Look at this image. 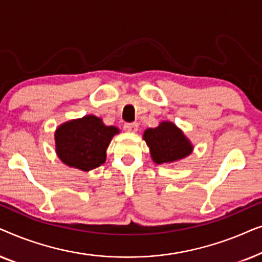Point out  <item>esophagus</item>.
Listing matches in <instances>:
<instances>
[{
  "mask_svg": "<svg viewBox=\"0 0 262 262\" xmlns=\"http://www.w3.org/2000/svg\"><path fill=\"white\" fill-rule=\"evenodd\" d=\"M124 130L127 132H131V134H135V132L138 131V124L137 123H127L124 125Z\"/></svg>",
  "mask_w": 262,
  "mask_h": 262,
  "instance_id": "esophagus-1",
  "label": "esophagus"
}]
</instances>
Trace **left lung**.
<instances>
[{"mask_svg": "<svg viewBox=\"0 0 262 262\" xmlns=\"http://www.w3.org/2000/svg\"><path fill=\"white\" fill-rule=\"evenodd\" d=\"M150 156L157 164L173 163L184 160L193 152L192 142L186 137L184 131L171 121H161L159 126L146 128L143 134Z\"/></svg>", "mask_w": 262, "mask_h": 262, "instance_id": "left-lung-1", "label": "left lung"}]
</instances>
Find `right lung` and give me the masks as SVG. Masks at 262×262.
<instances>
[{
    "mask_svg": "<svg viewBox=\"0 0 262 262\" xmlns=\"http://www.w3.org/2000/svg\"><path fill=\"white\" fill-rule=\"evenodd\" d=\"M119 132L117 126H107L93 114L68 120L55 131L56 154L68 167L93 170L105 163L107 148Z\"/></svg>",
    "mask_w": 262,
    "mask_h": 262,
    "instance_id": "right-lung-1",
    "label": "right lung"
}]
</instances>
